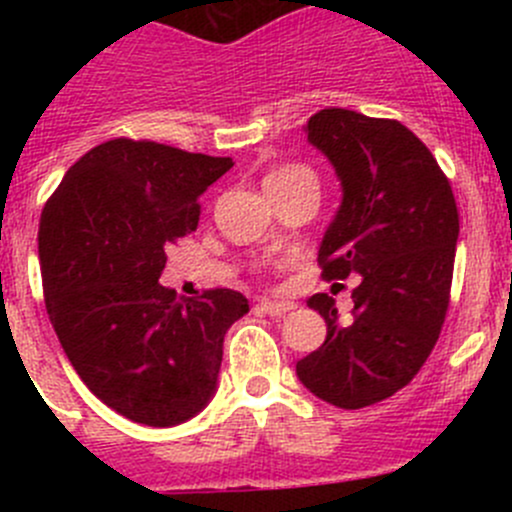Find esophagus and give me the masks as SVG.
<instances>
[{"instance_id": "obj_1", "label": "esophagus", "mask_w": 512, "mask_h": 512, "mask_svg": "<svg viewBox=\"0 0 512 512\" xmlns=\"http://www.w3.org/2000/svg\"><path fill=\"white\" fill-rule=\"evenodd\" d=\"M260 309H262V312H265V314H272V317H280V314L292 312L294 304H292V302H272V299H262Z\"/></svg>"}]
</instances>
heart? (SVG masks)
I'll return each mask as SVG.
<instances>
[{"label": "heart", "instance_id": "1", "mask_svg": "<svg viewBox=\"0 0 512 512\" xmlns=\"http://www.w3.org/2000/svg\"><path fill=\"white\" fill-rule=\"evenodd\" d=\"M297 180H314V173L304 165H282V168L272 170L270 175L265 178V188L270 185H287V183H297Z\"/></svg>", "mask_w": 512, "mask_h": 512}]
</instances>
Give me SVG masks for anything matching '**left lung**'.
<instances>
[{
  "label": "left lung",
  "mask_w": 512,
  "mask_h": 512,
  "mask_svg": "<svg viewBox=\"0 0 512 512\" xmlns=\"http://www.w3.org/2000/svg\"><path fill=\"white\" fill-rule=\"evenodd\" d=\"M307 141L342 180V205L319 245L322 277L359 275V287L349 324L329 294L307 299L327 339L297 361V376L327 404L364 409L404 389L436 347L451 299L456 198L399 121L324 108L307 121Z\"/></svg>",
  "instance_id": "obj_1"
}]
</instances>
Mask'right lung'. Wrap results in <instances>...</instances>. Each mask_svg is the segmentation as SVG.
<instances>
[{"instance_id": "add662e5", "label": "right lung", "mask_w": 512, "mask_h": 512, "mask_svg": "<svg viewBox=\"0 0 512 512\" xmlns=\"http://www.w3.org/2000/svg\"><path fill=\"white\" fill-rule=\"evenodd\" d=\"M232 158L113 138L66 170L39 220L46 312L86 386L146 426H175L218 389L223 339L250 312L235 289L183 299L158 282L165 247Z\"/></svg>"}]
</instances>
